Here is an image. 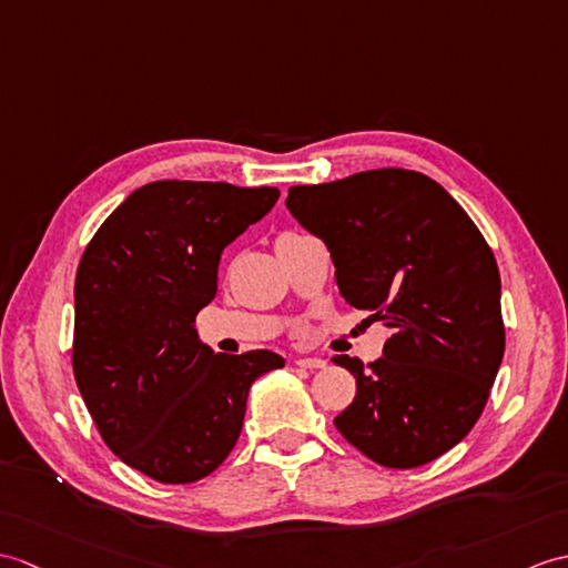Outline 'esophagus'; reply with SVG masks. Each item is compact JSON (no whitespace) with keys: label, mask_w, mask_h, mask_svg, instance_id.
Returning <instances> with one entry per match:
<instances>
[{"label":"esophagus","mask_w":568,"mask_h":568,"mask_svg":"<svg viewBox=\"0 0 568 568\" xmlns=\"http://www.w3.org/2000/svg\"><path fill=\"white\" fill-rule=\"evenodd\" d=\"M295 365L307 367V371H320V367H326L324 358H297Z\"/></svg>","instance_id":"1"}]
</instances>
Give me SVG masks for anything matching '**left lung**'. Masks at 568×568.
I'll return each instance as SVG.
<instances>
[{
  "label": "left lung",
  "mask_w": 568,
  "mask_h": 568,
  "mask_svg": "<svg viewBox=\"0 0 568 568\" xmlns=\"http://www.w3.org/2000/svg\"><path fill=\"white\" fill-rule=\"evenodd\" d=\"M285 205L326 244L341 297L392 328L371 371L334 358L355 377L336 428L382 467L440 457L477 424L506 348L500 275L477 224L406 169L293 186Z\"/></svg>",
  "instance_id": "obj_1"
}]
</instances>
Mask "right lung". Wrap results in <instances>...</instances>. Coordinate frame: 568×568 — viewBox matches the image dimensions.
Returning a JSON list of instances; mask_svg holds the SVG:
<instances>
[{
	"label": "right lung",
	"mask_w": 568,
	"mask_h": 568,
	"mask_svg": "<svg viewBox=\"0 0 568 568\" xmlns=\"http://www.w3.org/2000/svg\"><path fill=\"white\" fill-rule=\"evenodd\" d=\"M273 186L154 181L109 215L74 281L77 387L105 445L162 484L215 471L240 438L254 382L278 353H215L195 316L224 246L278 201Z\"/></svg>",
	"instance_id": "add662e5"
}]
</instances>
